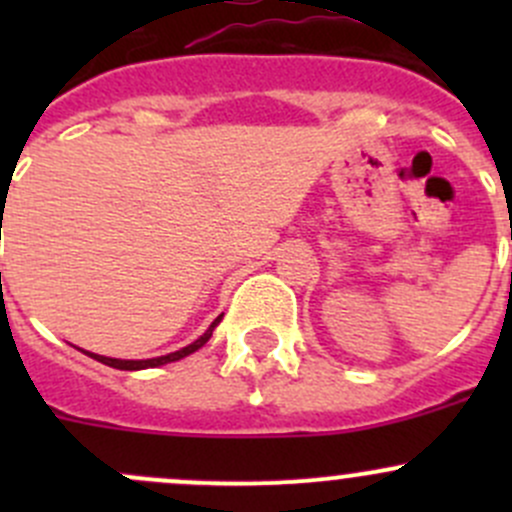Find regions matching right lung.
<instances>
[{"label": "right lung", "mask_w": 512, "mask_h": 512, "mask_svg": "<svg viewBox=\"0 0 512 512\" xmlns=\"http://www.w3.org/2000/svg\"><path fill=\"white\" fill-rule=\"evenodd\" d=\"M220 319H223V314H220V317H215V319H213V324H210V327L205 329V334H203V337H198V339H195L193 344H188V347L178 349V352H170V354H165V356H156V359H111V356H101V354H94V352H84V349H81V352H84L86 356H91V359L101 361V364H106V366H113V369H121V371H141V369H153V366H163V364H170V361H178V359H183V356H188V354L198 352V349L203 347V344L208 342L210 337H213V332H215V327H218V324H220Z\"/></svg>", "instance_id": "obj_1"}]
</instances>
